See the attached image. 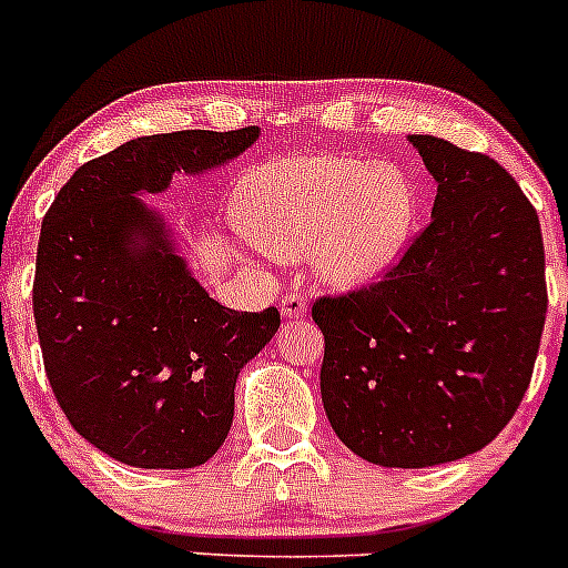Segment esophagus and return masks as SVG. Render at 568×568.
I'll return each instance as SVG.
<instances>
[{
    "instance_id": "obj_1",
    "label": "esophagus",
    "mask_w": 568,
    "mask_h": 568,
    "mask_svg": "<svg viewBox=\"0 0 568 568\" xmlns=\"http://www.w3.org/2000/svg\"><path fill=\"white\" fill-rule=\"evenodd\" d=\"M280 313H283V318H302L307 313V296L288 291L280 302Z\"/></svg>"
}]
</instances>
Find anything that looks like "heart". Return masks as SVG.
<instances>
[{
    "label": "heart",
    "mask_w": 568,
    "mask_h": 568,
    "mask_svg": "<svg viewBox=\"0 0 568 568\" xmlns=\"http://www.w3.org/2000/svg\"><path fill=\"white\" fill-rule=\"evenodd\" d=\"M241 224L274 257L311 252L322 283L357 288L399 257L416 222V189L388 163L333 152L288 155L241 185Z\"/></svg>",
    "instance_id": "obj_1"
}]
</instances>
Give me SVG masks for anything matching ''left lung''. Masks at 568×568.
Returning <instances> with one entry per match:
<instances>
[{
	"mask_svg": "<svg viewBox=\"0 0 568 568\" xmlns=\"http://www.w3.org/2000/svg\"><path fill=\"white\" fill-rule=\"evenodd\" d=\"M438 185L430 224L379 283L322 296V402L363 460L466 458L514 418L547 318L536 207L494 158L407 138Z\"/></svg>",
	"mask_w": 568,
	"mask_h": 568,
	"instance_id": "obj_1",
	"label": "left lung"
}]
</instances>
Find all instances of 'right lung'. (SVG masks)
I'll return each instance as SVG.
<instances>
[{
    "mask_svg": "<svg viewBox=\"0 0 568 568\" xmlns=\"http://www.w3.org/2000/svg\"><path fill=\"white\" fill-rule=\"evenodd\" d=\"M261 130L132 138L82 163L38 241L32 311L54 399L77 433L135 469H194L224 444L241 368L274 338L277 307L219 305L144 194L235 161Z\"/></svg>",
    "mask_w": 568,
    "mask_h": 568,
    "instance_id": "add662e5",
    "label": "right lung"
}]
</instances>
